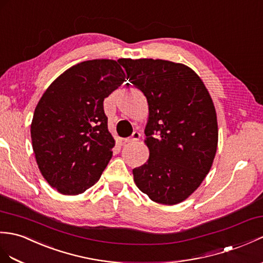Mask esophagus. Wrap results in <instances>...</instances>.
<instances>
[{
    "label": "esophagus",
    "instance_id": "obj_1",
    "mask_svg": "<svg viewBox=\"0 0 263 263\" xmlns=\"http://www.w3.org/2000/svg\"><path fill=\"white\" fill-rule=\"evenodd\" d=\"M140 138H141V133L138 132V131H134V132L132 133V136H131L130 138H127V139L125 140V141L129 142V143H133V142L139 141Z\"/></svg>",
    "mask_w": 263,
    "mask_h": 263
}]
</instances>
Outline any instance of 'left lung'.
<instances>
[{
	"instance_id": "8db88e82",
	"label": "left lung",
	"mask_w": 263,
	"mask_h": 263,
	"mask_svg": "<svg viewBox=\"0 0 263 263\" xmlns=\"http://www.w3.org/2000/svg\"><path fill=\"white\" fill-rule=\"evenodd\" d=\"M120 63L149 105L144 142L150 156L133 169L134 181L156 203L178 204L199 187L215 158L218 130L211 95L182 64L145 58Z\"/></svg>"
}]
</instances>
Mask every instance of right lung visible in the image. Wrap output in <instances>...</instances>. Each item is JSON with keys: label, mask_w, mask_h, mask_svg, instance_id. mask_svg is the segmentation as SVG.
<instances>
[{"label": "right lung", "mask_w": 263, "mask_h": 263, "mask_svg": "<svg viewBox=\"0 0 263 263\" xmlns=\"http://www.w3.org/2000/svg\"><path fill=\"white\" fill-rule=\"evenodd\" d=\"M125 81L119 62L86 60L47 88L34 109L32 148L48 184L78 195L100 179L115 141L107 129L104 99Z\"/></svg>", "instance_id": "obj_1"}]
</instances>
